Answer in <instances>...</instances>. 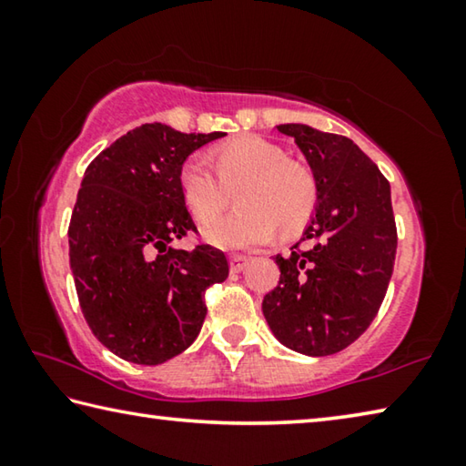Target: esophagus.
I'll return each mask as SVG.
<instances>
[{
    "label": "esophagus",
    "mask_w": 466,
    "mask_h": 466,
    "mask_svg": "<svg viewBox=\"0 0 466 466\" xmlns=\"http://www.w3.org/2000/svg\"><path fill=\"white\" fill-rule=\"evenodd\" d=\"M248 261H250V258H248V257H242V255L230 257V271H234V273L244 271V269H247Z\"/></svg>",
    "instance_id": "1"
}]
</instances>
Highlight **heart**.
Returning <instances> with one entry per match:
<instances>
[{
    "instance_id": "b5f03b06",
    "label": "heart",
    "mask_w": 466,
    "mask_h": 466,
    "mask_svg": "<svg viewBox=\"0 0 466 466\" xmlns=\"http://www.w3.org/2000/svg\"><path fill=\"white\" fill-rule=\"evenodd\" d=\"M216 170L208 157H187L178 175L183 199L199 222L224 209L226 188L240 187L234 203L240 211L203 228V236L219 248L261 247L278 228L294 234L309 222L319 199L314 172L291 160L286 149L257 136L236 137L216 149Z\"/></svg>"
}]
</instances>
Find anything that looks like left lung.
Listing matches in <instances>:
<instances>
[{
    "instance_id": "obj_1",
    "label": "left lung",
    "mask_w": 466,
    "mask_h": 466,
    "mask_svg": "<svg viewBox=\"0 0 466 466\" xmlns=\"http://www.w3.org/2000/svg\"><path fill=\"white\" fill-rule=\"evenodd\" d=\"M294 137L317 177L319 199L302 238L278 255L279 283L263 314L281 345L310 358L345 350L364 333L389 288L397 228L390 185L350 137L302 123L278 125Z\"/></svg>"
}]
</instances>
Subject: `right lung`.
<instances>
[{
  "label": "right lung",
  "mask_w": 466,
  "mask_h": 466,
  "mask_svg": "<svg viewBox=\"0 0 466 466\" xmlns=\"http://www.w3.org/2000/svg\"><path fill=\"white\" fill-rule=\"evenodd\" d=\"M226 133L146 123L94 157L69 222V267L94 337L125 361L157 366L199 335L205 289L228 278L222 250L172 242L197 230L180 193L188 156Z\"/></svg>",
  "instance_id": "add662e5"
}]
</instances>
